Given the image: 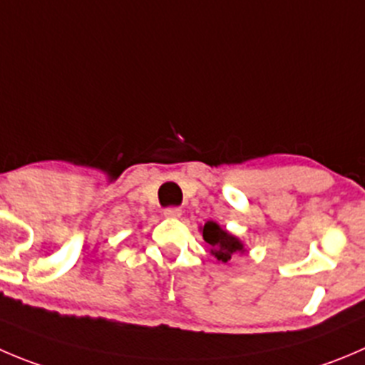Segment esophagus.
Listing matches in <instances>:
<instances>
[{
    "instance_id": "1",
    "label": "esophagus",
    "mask_w": 365,
    "mask_h": 365,
    "mask_svg": "<svg viewBox=\"0 0 365 365\" xmlns=\"http://www.w3.org/2000/svg\"><path fill=\"white\" fill-rule=\"evenodd\" d=\"M164 215L169 219H178L180 215H182V208L168 207V208H164Z\"/></svg>"
}]
</instances>
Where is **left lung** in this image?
Returning <instances> with one entry per match:
<instances>
[{"label": "left lung", "instance_id": "left-lung-1", "mask_svg": "<svg viewBox=\"0 0 365 365\" xmlns=\"http://www.w3.org/2000/svg\"><path fill=\"white\" fill-rule=\"evenodd\" d=\"M205 242L210 246V253L222 264H228L235 255L244 253V244L237 239L235 235L226 232L225 228L214 221H207L205 226H201Z\"/></svg>", "mask_w": 365, "mask_h": 365}]
</instances>
